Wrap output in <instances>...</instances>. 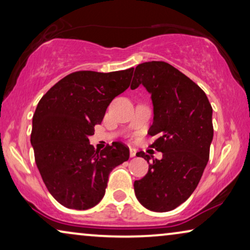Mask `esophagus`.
Here are the masks:
<instances>
[{
  "label": "esophagus",
  "instance_id": "1",
  "mask_svg": "<svg viewBox=\"0 0 250 250\" xmlns=\"http://www.w3.org/2000/svg\"><path fill=\"white\" fill-rule=\"evenodd\" d=\"M136 155V149L135 148H129V156L135 157Z\"/></svg>",
  "mask_w": 250,
  "mask_h": 250
}]
</instances>
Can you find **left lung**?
<instances>
[{
  "label": "left lung",
  "mask_w": 250,
  "mask_h": 250,
  "mask_svg": "<svg viewBox=\"0 0 250 250\" xmlns=\"http://www.w3.org/2000/svg\"><path fill=\"white\" fill-rule=\"evenodd\" d=\"M142 84L151 94V145L163 158L153 159L149 170L134 182L135 196L153 211L172 210L196 189L209 159L214 128L213 109L198 85L172 64L149 61L136 66L131 88ZM149 163L143 151L136 153Z\"/></svg>",
  "instance_id": "1"
}]
</instances>
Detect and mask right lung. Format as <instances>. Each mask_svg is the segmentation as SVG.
I'll use <instances>...</instances> for the list:
<instances>
[{"instance_id": "add662e5", "label": "right lung", "mask_w": 250, "mask_h": 250, "mask_svg": "<svg viewBox=\"0 0 250 250\" xmlns=\"http://www.w3.org/2000/svg\"><path fill=\"white\" fill-rule=\"evenodd\" d=\"M133 71H75L54 84L37 104L30 142L43 182L62 206L94 207L104 196L111 170L128 160L129 149L122 142L98 151L88 136L101 124L110 102L127 90Z\"/></svg>"}]
</instances>
